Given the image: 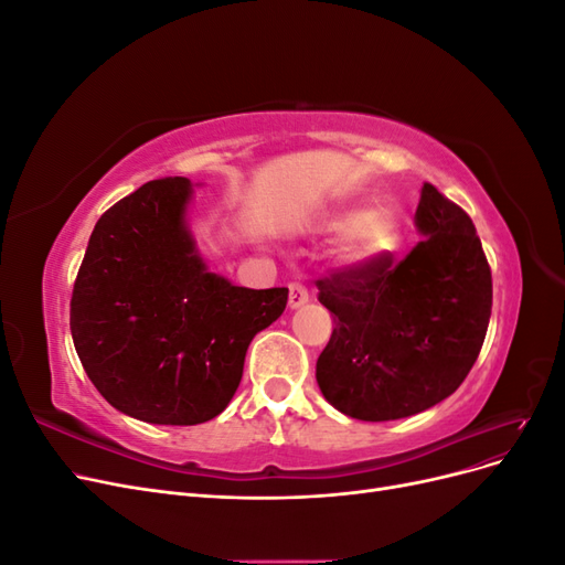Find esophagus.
<instances>
[{
  "label": "esophagus",
  "mask_w": 565,
  "mask_h": 565,
  "mask_svg": "<svg viewBox=\"0 0 565 565\" xmlns=\"http://www.w3.org/2000/svg\"><path fill=\"white\" fill-rule=\"evenodd\" d=\"M289 309H301L303 303H309V289H306L303 282H289Z\"/></svg>",
  "instance_id": "obj_1"
}]
</instances>
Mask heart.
<instances>
[{"instance_id": "obj_1", "label": "heart", "mask_w": 565, "mask_h": 565, "mask_svg": "<svg viewBox=\"0 0 565 565\" xmlns=\"http://www.w3.org/2000/svg\"><path fill=\"white\" fill-rule=\"evenodd\" d=\"M318 231L339 235V259L351 266H363L382 259L401 243L398 216L384 204L374 207H337L318 221Z\"/></svg>"}]
</instances>
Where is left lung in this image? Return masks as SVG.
Segmentation results:
<instances>
[{"instance_id":"1","label":"left lung","mask_w":565,"mask_h":565,"mask_svg":"<svg viewBox=\"0 0 565 565\" xmlns=\"http://www.w3.org/2000/svg\"><path fill=\"white\" fill-rule=\"evenodd\" d=\"M417 247L318 280L334 330L316 363L324 401L363 422L413 417L473 367L490 322L492 278L465 210L422 185Z\"/></svg>"}]
</instances>
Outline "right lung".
<instances>
[{"mask_svg": "<svg viewBox=\"0 0 565 565\" xmlns=\"http://www.w3.org/2000/svg\"><path fill=\"white\" fill-rule=\"evenodd\" d=\"M193 183H143L100 216L79 266L75 351L115 409L148 424L221 415L249 341L276 322L287 287L249 289L212 273L188 226Z\"/></svg>", "mask_w": 565, "mask_h": 565, "instance_id": "right-lung-1", "label": "right lung"}]
</instances>
